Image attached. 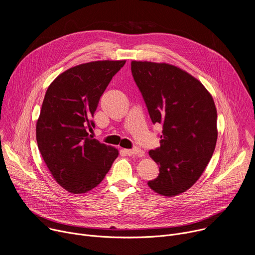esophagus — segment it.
Segmentation results:
<instances>
[{"instance_id":"obj_1","label":"esophagus","mask_w":255,"mask_h":255,"mask_svg":"<svg viewBox=\"0 0 255 255\" xmlns=\"http://www.w3.org/2000/svg\"><path fill=\"white\" fill-rule=\"evenodd\" d=\"M125 151H126V154L129 156H135V157H143L144 156V151L138 147H134L131 149H125Z\"/></svg>"}]
</instances>
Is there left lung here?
Returning a JSON list of instances; mask_svg holds the SVG:
<instances>
[{
  "instance_id": "left-lung-1",
  "label": "left lung",
  "mask_w": 255,
  "mask_h": 255,
  "mask_svg": "<svg viewBox=\"0 0 255 255\" xmlns=\"http://www.w3.org/2000/svg\"><path fill=\"white\" fill-rule=\"evenodd\" d=\"M131 72L152 124L163 127L161 145L148 151L160 173L147 184L166 197L179 195L199 179L213 155V98L201 82L174 65L132 61Z\"/></svg>"
}]
</instances>
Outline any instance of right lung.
<instances>
[{"instance_id": "add662e5", "label": "right lung", "mask_w": 255, "mask_h": 255, "mask_svg": "<svg viewBox=\"0 0 255 255\" xmlns=\"http://www.w3.org/2000/svg\"><path fill=\"white\" fill-rule=\"evenodd\" d=\"M125 60L93 61L59 75L47 89L37 122V142L55 180L74 194L86 193L109 172L118 149L100 143L87 129L99 99Z\"/></svg>"}]
</instances>
